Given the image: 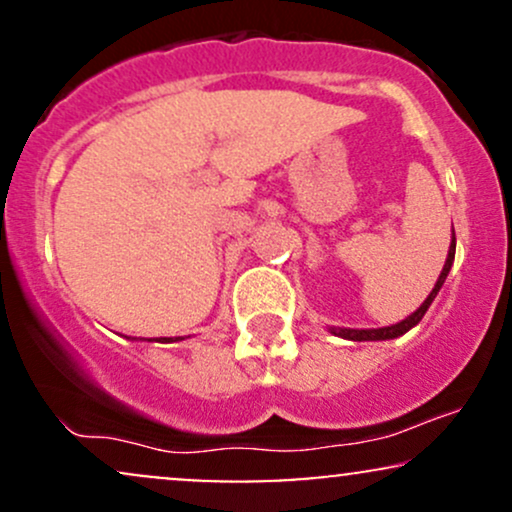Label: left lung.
I'll return each mask as SVG.
<instances>
[{
    "mask_svg": "<svg viewBox=\"0 0 512 512\" xmlns=\"http://www.w3.org/2000/svg\"><path fill=\"white\" fill-rule=\"evenodd\" d=\"M452 262H455V231H452V243H450V250H448V260H445V267L443 272H440L436 286H433V291L428 293V298L424 303L419 305V310L416 313H411L407 320L397 322V325H390V327H378V330H349V327H332V334H337V337L342 339H351V342H383V339H395V337H402L404 332H409L411 327L419 325L421 317L426 315L428 305L433 303V298L438 296L440 286L445 284V279H448V272L452 267Z\"/></svg>",
    "mask_w": 512,
    "mask_h": 512,
    "instance_id": "obj_1",
    "label": "left lung"
}]
</instances>
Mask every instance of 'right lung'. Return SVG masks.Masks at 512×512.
<instances>
[{"label":"right lung","mask_w":512,"mask_h":512,"mask_svg":"<svg viewBox=\"0 0 512 512\" xmlns=\"http://www.w3.org/2000/svg\"><path fill=\"white\" fill-rule=\"evenodd\" d=\"M178 339H180V337H175V339H173V337H161V339H156V342L168 344V342H178ZM149 342H154V339H149Z\"/></svg>","instance_id":"right-lung-1"}]
</instances>
